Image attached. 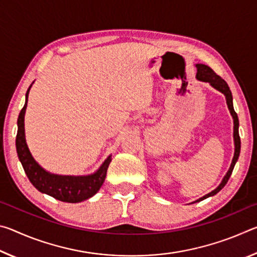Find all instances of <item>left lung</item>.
<instances>
[{
    "label": "left lung",
    "mask_w": 257,
    "mask_h": 257,
    "mask_svg": "<svg viewBox=\"0 0 257 257\" xmlns=\"http://www.w3.org/2000/svg\"><path fill=\"white\" fill-rule=\"evenodd\" d=\"M196 68H197V73H196V78L198 80L201 81H205L208 82L212 87H214L215 89L219 90L222 94H224L225 99H227V105L230 113H231L232 115V119H233V141H234V154H233V159H232V162L231 165H230L229 170L227 172V175L224 176V178L221 181V184L216 187L214 190H212L211 193L206 194L205 196L201 197L197 201H195L194 203H197V202H201L203 199H205L210 196H214L215 194L219 193V191L223 188L227 184L230 176H231L232 170L234 168V164L238 161L239 158V154H240V137H239V132H238V128H239V120H238V115L237 113L234 112V108H233V103H232V94H231V90H230L229 86L227 82H225L222 78L220 76H217L216 73L212 70L210 67L205 66V64H196Z\"/></svg>",
    "instance_id": "left-lung-1"
}]
</instances>
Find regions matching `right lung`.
<instances>
[{
  "mask_svg": "<svg viewBox=\"0 0 257 257\" xmlns=\"http://www.w3.org/2000/svg\"><path fill=\"white\" fill-rule=\"evenodd\" d=\"M32 85L29 86L27 93H26L25 105L19 113L18 133H17L16 138L17 153H18V158L23 164L26 175L35 188L61 202L79 203L90 198L97 193L105 180L108 164L112 160L111 155L104 161L98 170L93 175L60 176L44 170L33 158L27 143H26L25 136V113L27 108L28 94Z\"/></svg>",
  "mask_w": 257,
  "mask_h": 257,
  "instance_id": "1",
  "label": "right lung"
}]
</instances>
